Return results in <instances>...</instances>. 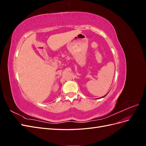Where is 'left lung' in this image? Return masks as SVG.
<instances>
[{
  "instance_id": "8db88e82",
  "label": "left lung",
  "mask_w": 146,
  "mask_h": 146,
  "mask_svg": "<svg viewBox=\"0 0 146 146\" xmlns=\"http://www.w3.org/2000/svg\"><path fill=\"white\" fill-rule=\"evenodd\" d=\"M105 96H106V95H105V96H104V97H102V98H104V97H105Z\"/></svg>"
}]
</instances>
